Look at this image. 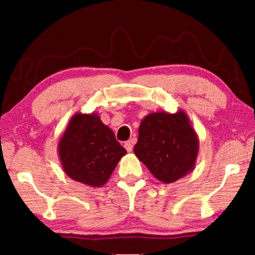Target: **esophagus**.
Wrapping results in <instances>:
<instances>
[{"label": "esophagus", "mask_w": 255, "mask_h": 255, "mask_svg": "<svg viewBox=\"0 0 255 255\" xmlns=\"http://www.w3.org/2000/svg\"><path fill=\"white\" fill-rule=\"evenodd\" d=\"M124 146H125V148L127 149V152H131V150H132V141L131 140L126 141Z\"/></svg>", "instance_id": "esophagus-1"}]
</instances>
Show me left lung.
<instances>
[{"instance_id":"obj_1","label":"left lung","mask_w":255,"mask_h":255,"mask_svg":"<svg viewBox=\"0 0 255 255\" xmlns=\"http://www.w3.org/2000/svg\"><path fill=\"white\" fill-rule=\"evenodd\" d=\"M199 139L183 110L154 112L141 120L133 153L163 183H172L195 169Z\"/></svg>"}]
</instances>
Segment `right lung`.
Listing matches in <instances>:
<instances>
[{
    "label": "right lung",
    "mask_w": 255,
    "mask_h": 255,
    "mask_svg": "<svg viewBox=\"0 0 255 255\" xmlns=\"http://www.w3.org/2000/svg\"><path fill=\"white\" fill-rule=\"evenodd\" d=\"M127 150L97 114H75L58 143L64 172L90 187H102Z\"/></svg>",
    "instance_id": "obj_1"
}]
</instances>
